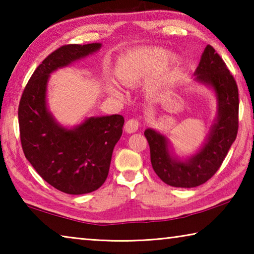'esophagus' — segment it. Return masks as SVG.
Here are the masks:
<instances>
[{
  "label": "esophagus",
  "instance_id": "obj_1",
  "mask_svg": "<svg viewBox=\"0 0 254 254\" xmlns=\"http://www.w3.org/2000/svg\"><path fill=\"white\" fill-rule=\"evenodd\" d=\"M140 122L137 119H130L128 121H127L126 126H124V130H126L127 133H133L135 132L137 128H139Z\"/></svg>",
  "mask_w": 254,
  "mask_h": 254
}]
</instances>
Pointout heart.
<instances>
[{
  "mask_svg": "<svg viewBox=\"0 0 254 254\" xmlns=\"http://www.w3.org/2000/svg\"><path fill=\"white\" fill-rule=\"evenodd\" d=\"M176 67V59L166 51L154 47H142L127 51L119 58L115 74L119 80L127 86L142 83L153 74L148 81L150 93L157 92L168 79ZM110 92L122 95L118 86L111 85Z\"/></svg>",
  "mask_w": 254,
  "mask_h": 254,
  "instance_id": "b5f03b06",
  "label": "heart"
}]
</instances>
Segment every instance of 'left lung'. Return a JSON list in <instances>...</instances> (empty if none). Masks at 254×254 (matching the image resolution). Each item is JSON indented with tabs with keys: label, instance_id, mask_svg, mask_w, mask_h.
<instances>
[{
	"label": "left lung",
	"instance_id": "left-lung-1",
	"mask_svg": "<svg viewBox=\"0 0 254 254\" xmlns=\"http://www.w3.org/2000/svg\"><path fill=\"white\" fill-rule=\"evenodd\" d=\"M195 75L197 81L213 87L218 103L216 122L203 148L188 160H178L170 156L168 140L165 135L151 128L144 131L154 173L163 183L174 187H196L212 178L220 169L238 135V85L212 46H206Z\"/></svg>",
	"mask_w": 254,
	"mask_h": 254
}]
</instances>
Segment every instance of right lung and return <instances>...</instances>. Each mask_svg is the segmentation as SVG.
Masks as SVG:
<instances>
[{
  "instance_id": "1",
  "label": "right lung",
  "mask_w": 254,
  "mask_h": 254,
  "mask_svg": "<svg viewBox=\"0 0 254 254\" xmlns=\"http://www.w3.org/2000/svg\"><path fill=\"white\" fill-rule=\"evenodd\" d=\"M101 46L71 44L56 49L34 70L20 100L24 156L42 179L66 194H87L104 184L124 118H89L74 128L63 127L47 110V83L50 72L95 53Z\"/></svg>"
}]
</instances>
